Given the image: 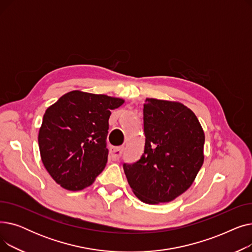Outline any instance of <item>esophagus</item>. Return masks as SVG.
I'll list each match as a JSON object with an SVG mask.
<instances>
[{
  "label": "esophagus",
  "instance_id": "1",
  "mask_svg": "<svg viewBox=\"0 0 252 252\" xmlns=\"http://www.w3.org/2000/svg\"><path fill=\"white\" fill-rule=\"evenodd\" d=\"M124 151V147H111L110 148V157L113 160L119 159Z\"/></svg>",
  "mask_w": 252,
  "mask_h": 252
}]
</instances>
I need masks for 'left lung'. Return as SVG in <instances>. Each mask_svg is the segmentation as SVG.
I'll list each match as a JSON object with an SVG mask.
<instances>
[{
    "mask_svg": "<svg viewBox=\"0 0 252 252\" xmlns=\"http://www.w3.org/2000/svg\"><path fill=\"white\" fill-rule=\"evenodd\" d=\"M143 113L144 153L137 162L124 163L125 174L142 202H170L191 187L203 164L204 131L180 102L147 98Z\"/></svg>",
    "mask_w": 252,
    "mask_h": 252,
    "instance_id": "1",
    "label": "left lung"
}]
</instances>
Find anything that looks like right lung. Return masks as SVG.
<instances>
[{
    "label": "right lung",
    "mask_w": 252,
    "mask_h": 252,
    "mask_svg": "<svg viewBox=\"0 0 252 252\" xmlns=\"http://www.w3.org/2000/svg\"><path fill=\"white\" fill-rule=\"evenodd\" d=\"M124 103L122 98L75 90L47 108L38 131L39 153L62 188L83 190L102 173L108 158L109 117Z\"/></svg>",
    "instance_id": "right-lung-1"
}]
</instances>
